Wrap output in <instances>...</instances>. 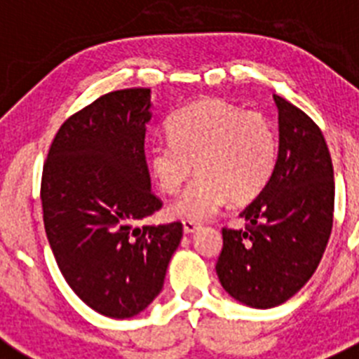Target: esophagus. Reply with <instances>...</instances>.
Instances as JSON below:
<instances>
[{
    "label": "esophagus",
    "mask_w": 359,
    "mask_h": 359,
    "mask_svg": "<svg viewBox=\"0 0 359 359\" xmlns=\"http://www.w3.org/2000/svg\"><path fill=\"white\" fill-rule=\"evenodd\" d=\"M199 228V223H196V221H183V231L185 233H192V231H196Z\"/></svg>",
    "instance_id": "obj_1"
}]
</instances>
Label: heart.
Wrapping results in <instances>:
<instances>
[{
	"instance_id": "b5f03b06",
	"label": "heart",
	"mask_w": 359,
	"mask_h": 359,
	"mask_svg": "<svg viewBox=\"0 0 359 359\" xmlns=\"http://www.w3.org/2000/svg\"><path fill=\"white\" fill-rule=\"evenodd\" d=\"M169 140L152 142L149 169L158 189L174 194L196 169L199 174L169 205V215L203 221L228 199L248 203L273 176L278 156L275 129L261 111L224 100H203L174 113Z\"/></svg>"
}]
</instances>
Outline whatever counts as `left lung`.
Listing matches in <instances>:
<instances>
[{
  "label": "left lung",
  "instance_id": "1",
  "mask_svg": "<svg viewBox=\"0 0 359 359\" xmlns=\"http://www.w3.org/2000/svg\"><path fill=\"white\" fill-rule=\"evenodd\" d=\"M278 158L273 176L241 212L246 226L223 228L215 264L230 297L257 309L290 300L313 277L327 246L334 172L322 131L302 109L273 95Z\"/></svg>",
  "mask_w": 359,
  "mask_h": 359
}]
</instances>
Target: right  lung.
<instances>
[{
    "mask_svg": "<svg viewBox=\"0 0 359 359\" xmlns=\"http://www.w3.org/2000/svg\"><path fill=\"white\" fill-rule=\"evenodd\" d=\"M149 109V88L98 97L62 123L43 165V221L57 266L82 302L109 318H131L160 294L183 237L180 221L140 226L163 205L145 160Z\"/></svg>",
    "mask_w": 359,
    "mask_h": 359,
    "instance_id": "right-lung-1",
    "label": "right lung"
}]
</instances>
